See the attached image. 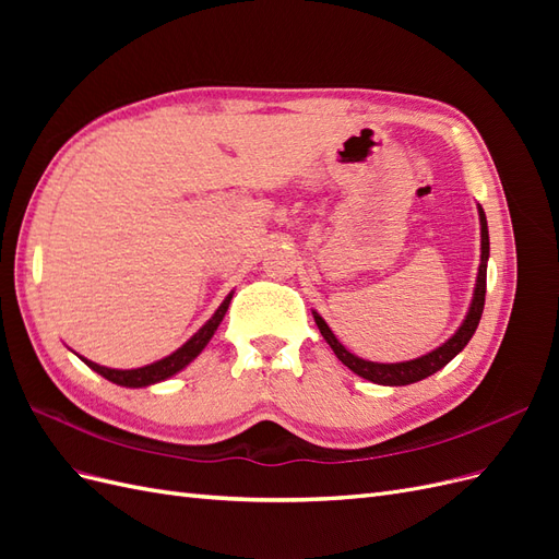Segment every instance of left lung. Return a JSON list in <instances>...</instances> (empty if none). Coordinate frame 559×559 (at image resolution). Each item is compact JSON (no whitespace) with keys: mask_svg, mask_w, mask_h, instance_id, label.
<instances>
[{"mask_svg":"<svg viewBox=\"0 0 559 559\" xmlns=\"http://www.w3.org/2000/svg\"><path fill=\"white\" fill-rule=\"evenodd\" d=\"M478 216H480V265H478V280H476V289H473V300L471 308L466 312V319L462 321V326L454 331V335L450 341H445L441 347H436L429 354H421L417 359L411 361H401V364H378V361H366L359 359L357 354H352L345 349V345L337 341L335 333L329 329V324L321 319L317 312L314 321L324 335V341L331 345V349L335 352V357L341 359L352 373L361 376L364 380H370L376 384H384V386H403V384H413L425 380L429 376H433L436 370H441L443 366H448L456 354H460L468 341L473 337L478 329V321L483 317V308H485V289H487V259H489V233H487V218L483 207L478 205Z\"/></svg>","mask_w":559,"mask_h":559,"instance_id":"left-lung-1","label":"left lung"}]
</instances>
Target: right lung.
Listing matches in <instances>:
<instances>
[{
    "label": "right lung",
    "instance_id": "add662e5",
    "mask_svg": "<svg viewBox=\"0 0 559 559\" xmlns=\"http://www.w3.org/2000/svg\"><path fill=\"white\" fill-rule=\"evenodd\" d=\"M230 298H233V292L226 296V300L222 302V306H218V310L212 314V319L191 337V341H186L177 352L170 354V357H165L160 361H154V364L142 366V368H130V370L107 368V366H99V364L88 361V359H83V357H81V361L86 364L88 368H93L95 373H99L103 378H107L109 382L121 384V386L138 389V386H148V384L163 382L167 378H173L175 373H179L181 368L189 366L198 357V354L205 349V345L212 341L214 331L218 329V324H222V319L226 317V310L230 306Z\"/></svg>",
    "mask_w": 559,
    "mask_h": 559
}]
</instances>
